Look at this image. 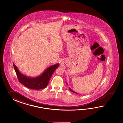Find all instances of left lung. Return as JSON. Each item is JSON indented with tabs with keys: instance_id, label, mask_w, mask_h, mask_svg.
<instances>
[{
	"instance_id": "left-lung-1",
	"label": "left lung",
	"mask_w": 123,
	"mask_h": 123,
	"mask_svg": "<svg viewBox=\"0 0 123 123\" xmlns=\"http://www.w3.org/2000/svg\"><path fill=\"white\" fill-rule=\"evenodd\" d=\"M66 84H67V85H68V84H67V82H66ZM69 90H70L71 92H73V93H76V94H78V93H77V92H74V91H73V90L71 89L70 87H69Z\"/></svg>"
}]
</instances>
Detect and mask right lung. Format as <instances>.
<instances>
[{
	"mask_svg": "<svg viewBox=\"0 0 123 123\" xmlns=\"http://www.w3.org/2000/svg\"><path fill=\"white\" fill-rule=\"evenodd\" d=\"M13 65L19 81L21 84L30 89L40 90L47 86L53 73L58 67L59 63L49 66L41 75L35 77H30L24 75L19 70L14 63Z\"/></svg>",
	"mask_w": 123,
	"mask_h": 123,
	"instance_id": "right-lung-1",
	"label": "right lung"
}]
</instances>
